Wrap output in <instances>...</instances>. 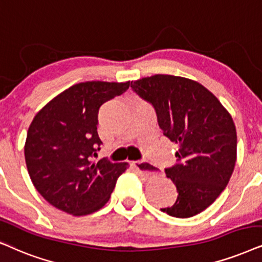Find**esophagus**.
Returning a JSON list of instances; mask_svg holds the SVG:
<instances>
[{
    "mask_svg": "<svg viewBox=\"0 0 262 262\" xmlns=\"http://www.w3.org/2000/svg\"><path fill=\"white\" fill-rule=\"evenodd\" d=\"M132 164H133V167L137 169L139 177H140L142 180H148V179L155 177V171H152L150 169L147 163H144V162L141 161H134Z\"/></svg>",
    "mask_w": 262,
    "mask_h": 262,
    "instance_id": "esophagus-1",
    "label": "esophagus"
}]
</instances>
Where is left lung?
<instances>
[{
	"label": "left lung",
	"mask_w": 262,
	"mask_h": 262,
	"mask_svg": "<svg viewBox=\"0 0 262 262\" xmlns=\"http://www.w3.org/2000/svg\"><path fill=\"white\" fill-rule=\"evenodd\" d=\"M130 87L152 105L163 134L179 145L177 163L164 169L179 194L171 207L161 210L183 219L197 215L220 196L233 173L237 134L232 117L214 94L191 79L155 75Z\"/></svg>",
	"instance_id": "1"
}]
</instances>
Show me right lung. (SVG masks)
Masks as SVG:
<instances>
[{"instance_id":"obj_1","label":"right lung","mask_w":262,"mask_h":262,"mask_svg":"<svg viewBox=\"0 0 262 262\" xmlns=\"http://www.w3.org/2000/svg\"><path fill=\"white\" fill-rule=\"evenodd\" d=\"M129 82L92 81L66 89L49 101L30 124L25 162L32 184L53 207L81 216L107 203L128 163L102 158L97 132L99 108L123 94Z\"/></svg>"}]
</instances>
